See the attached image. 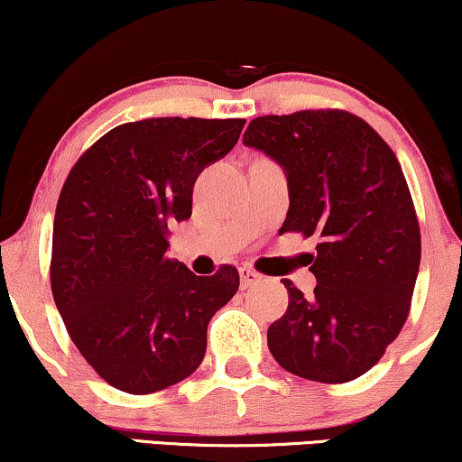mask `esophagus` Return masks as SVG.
<instances>
[{
    "label": "esophagus",
    "instance_id": "esophagus-1",
    "mask_svg": "<svg viewBox=\"0 0 462 462\" xmlns=\"http://www.w3.org/2000/svg\"><path fill=\"white\" fill-rule=\"evenodd\" d=\"M239 282H242V288L248 290L254 286V283L261 282V275L256 273V271H252L250 267H242L239 269Z\"/></svg>",
    "mask_w": 462,
    "mask_h": 462
}]
</instances>
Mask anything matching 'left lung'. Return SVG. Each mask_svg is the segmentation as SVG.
Returning a JSON list of instances; mask_svg holds the SVG:
<instances>
[{
    "instance_id": "left-lung-1",
    "label": "left lung",
    "mask_w": 462,
    "mask_h": 462,
    "mask_svg": "<svg viewBox=\"0 0 462 462\" xmlns=\"http://www.w3.org/2000/svg\"><path fill=\"white\" fill-rule=\"evenodd\" d=\"M244 144L286 174L282 231L319 237L311 299L283 280L290 300L269 326L271 356L307 381H353L400 334L420 267L419 220L400 162L364 119L338 109L256 117Z\"/></svg>"
}]
</instances>
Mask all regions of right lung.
Instances as JSON below:
<instances>
[{
  "label": "right lung",
  "instance_id": "add662e5",
  "mask_svg": "<svg viewBox=\"0 0 462 462\" xmlns=\"http://www.w3.org/2000/svg\"><path fill=\"white\" fill-rule=\"evenodd\" d=\"M245 119L122 124L69 172L54 217L52 294L86 362L119 391L147 395L193 374L208 324L239 288L236 267L199 277L168 258L191 217L193 185L236 147Z\"/></svg>",
  "mask_w": 462,
  "mask_h": 462
}]
</instances>
